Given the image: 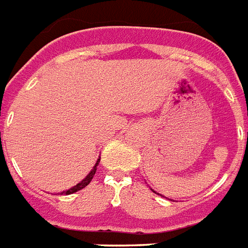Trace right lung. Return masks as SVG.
<instances>
[{
	"label": "right lung",
	"instance_id": "right-lung-1",
	"mask_svg": "<svg viewBox=\"0 0 248 248\" xmlns=\"http://www.w3.org/2000/svg\"><path fill=\"white\" fill-rule=\"evenodd\" d=\"M100 158H101V157H100ZM100 158L97 160L96 165L93 166L92 171H91V173L88 174V175H87V177L84 178V179H83L82 182H80V183H78V184H77V186H74V187H73V188H70V189H68V191L61 192V195H71V193H75V192L80 191V189H83V188L86 187V186H88V184L91 183V180H92L93 175L96 174V170H97V166H98V162H100Z\"/></svg>",
	"mask_w": 248,
	"mask_h": 248
}]
</instances>
